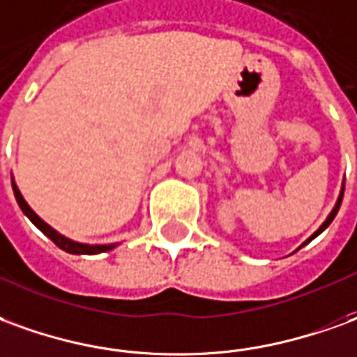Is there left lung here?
Segmentation results:
<instances>
[{
	"label": "left lung",
	"mask_w": 357,
	"mask_h": 357,
	"mask_svg": "<svg viewBox=\"0 0 357 357\" xmlns=\"http://www.w3.org/2000/svg\"><path fill=\"white\" fill-rule=\"evenodd\" d=\"M342 197H344V181H342V187H340V195H338V199H336V203H335V208H333V211H331V214H328V216H326V220L323 222V224H321V226H319L317 230L313 231V234H311V236H309L307 239H305V241H303V243H301L300 248H303V245H307L309 241H311V239H315L319 236V234H323V231L326 230V228H328V226H331V222L335 220V216H336V213H338V208H340V203H342ZM298 248V249H300ZM298 249H296V251H298Z\"/></svg>",
	"instance_id": "obj_1"
}]
</instances>
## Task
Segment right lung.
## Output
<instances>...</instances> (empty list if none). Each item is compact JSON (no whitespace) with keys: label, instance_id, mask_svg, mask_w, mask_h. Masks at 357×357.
Segmentation results:
<instances>
[{"label":"right lung","instance_id":"add662e5","mask_svg":"<svg viewBox=\"0 0 357 357\" xmlns=\"http://www.w3.org/2000/svg\"><path fill=\"white\" fill-rule=\"evenodd\" d=\"M11 183H13L15 199H17V203L21 206L22 213L26 214V218H29L42 234H46L59 249H63V251L71 253V255H98V253H106V251H112V249L119 245V243H81V241H75V239L67 238L63 234H59V231L54 230L50 224H46V222L42 220L38 214L34 213L31 206H29V203L24 201V197H22V193L19 191V187H17L13 178H11Z\"/></svg>","mask_w":357,"mask_h":357}]
</instances>
